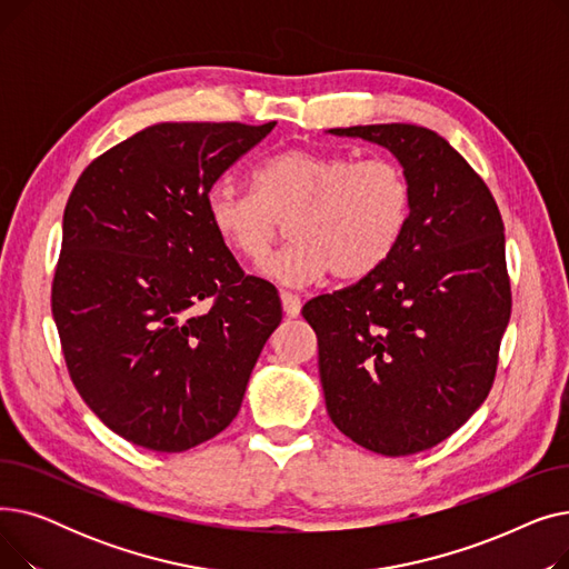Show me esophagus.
<instances>
[{
  "instance_id": "34e87169",
  "label": "esophagus",
  "mask_w": 569,
  "mask_h": 569,
  "mask_svg": "<svg viewBox=\"0 0 569 569\" xmlns=\"http://www.w3.org/2000/svg\"><path fill=\"white\" fill-rule=\"evenodd\" d=\"M281 305H283V313L288 318L300 316V311H302V300H300V297H297L295 292H288V290L281 292Z\"/></svg>"
}]
</instances>
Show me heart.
Instances as JSON below:
<instances>
[{"label":"heart","instance_id":"1","mask_svg":"<svg viewBox=\"0 0 569 569\" xmlns=\"http://www.w3.org/2000/svg\"><path fill=\"white\" fill-rule=\"evenodd\" d=\"M253 189L217 182L204 198L219 242L262 262L288 221L292 242L262 274L309 286L327 274L360 281L390 260L412 217V184L392 159L290 147L253 168Z\"/></svg>","mask_w":569,"mask_h":569}]
</instances>
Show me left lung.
<instances>
[{
    "mask_svg": "<svg viewBox=\"0 0 569 569\" xmlns=\"http://www.w3.org/2000/svg\"><path fill=\"white\" fill-rule=\"evenodd\" d=\"M330 133L390 149L412 184V217L378 272L302 309L327 412L376 455H417L466 425L493 385L512 313L502 219L485 179L431 129Z\"/></svg>",
    "mask_w": 569,
    "mask_h": 569,
    "instance_id": "8db88e82",
    "label": "left lung"
}]
</instances>
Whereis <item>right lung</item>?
<instances>
[{
    "label": "right lung",
    "instance_id": "add662e5",
    "mask_svg": "<svg viewBox=\"0 0 569 569\" xmlns=\"http://www.w3.org/2000/svg\"><path fill=\"white\" fill-rule=\"evenodd\" d=\"M277 122H163L89 163L69 196L52 318L99 420L154 452L221 433L279 322L207 221L217 179Z\"/></svg>",
    "mask_w": 569,
    "mask_h": 569
}]
</instances>
